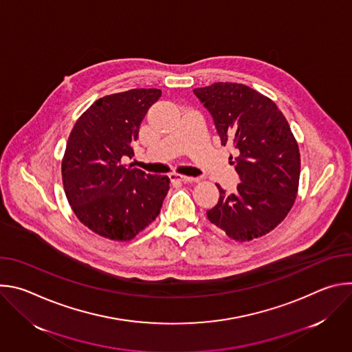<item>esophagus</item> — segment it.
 <instances>
[{
	"instance_id": "34e87169",
	"label": "esophagus",
	"mask_w": 352,
	"mask_h": 352,
	"mask_svg": "<svg viewBox=\"0 0 352 352\" xmlns=\"http://www.w3.org/2000/svg\"><path fill=\"white\" fill-rule=\"evenodd\" d=\"M170 179L173 182H177V181H181V182H195L196 178L193 177H186V175H179V174H170Z\"/></svg>"
}]
</instances>
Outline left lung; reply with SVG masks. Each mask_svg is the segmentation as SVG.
<instances>
[{
	"label": "left lung",
	"instance_id": "1",
	"mask_svg": "<svg viewBox=\"0 0 352 352\" xmlns=\"http://www.w3.org/2000/svg\"><path fill=\"white\" fill-rule=\"evenodd\" d=\"M193 93L212 114L221 144L238 148L232 164L241 184L235 193L217 185L220 199L208 219L234 241L261 238L287 217L298 193L300 155L289 124L273 100L241 83Z\"/></svg>",
	"mask_w": 352,
	"mask_h": 352
}]
</instances>
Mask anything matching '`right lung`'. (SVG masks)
I'll list each match as a JSON object with an SVG mask.
<instances>
[{
  "mask_svg": "<svg viewBox=\"0 0 352 352\" xmlns=\"http://www.w3.org/2000/svg\"><path fill=\"white\" fill-rule=\"evenodd\" d=\"M160 96V89L104 96L69 133L61 164L64 190L79 221L100 236L131 241L160 213L170 178L122 164L132 157L140 122Z\"/></svg>",
  "mask_w": 352,
  "mask_h": 352,
  "instance_id": "add662e5",
  "label": "right lung"
}]
</instances>
